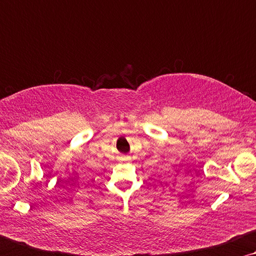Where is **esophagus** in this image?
I'll return each mask as SVG.
<instances>
[{
  "mask_svg": "<svg viewBox=\"0 0 256 256\" xmlns=\"http://www.w3.org/2000/svg\"><path fill=\"white\" fill-rule=\"evenodd\" d=\"M130 159L128 158H126V156H124V158H122V161H124V162H128Z\"/></svg>",
  "mask_w": 256,
  "mask_h": 256,
  "instance_id": "34e87169",
  "label": "esophagus"
}]
</instances>
